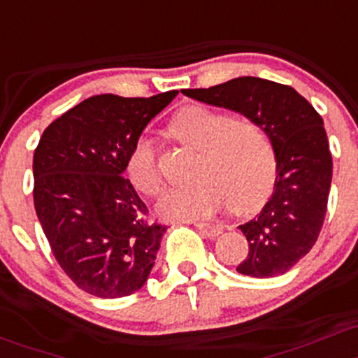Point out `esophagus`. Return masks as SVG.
Here are the masks:
<instances>
[{"mask_svg":"<svg viewBox=\"0 0 358 358\" xmlns=\"http://www.w3.org/2000/svg\"><path fill=\"white\" fill-rule=\"evenodd\" d=\"M196 229H198L199 232H201L203 236H206V237H217V236H220L222 232H224V227H222V225L205 224V222H199V224H196Z\"/></svg>","mask_w":358,"mask_h":358,"instance_id":"esophagus-1","label":"esophagus"}]
</instances>
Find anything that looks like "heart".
I'll return each instance as SVG.
<instances>
[{
    "mask_svg": "<svg viewBox=\"0 0 358 358\" xmlns=\"http://www.w3.org/2000/svg\"><path fill=\"white\" fill-rule=\"evenodd\" d=\"M169 133L198 152L191 186L162 194L157 211L165 220L208 218L232 206L248 213L264 201L275 179V152L266 131L249 117H229L203 106L184 107L169 124ZM126 172L140 193L157 196L162 174L155 147L147 136L134 140Z\"/></svg>",
    "mask_w": 358,
    "mask_h": 358,
    "instance_id": "b5f03b06",
    "label": "heart"
}]
</instances>
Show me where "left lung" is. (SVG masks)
Segmentation results:
<instances>
[{
  "label": "left lung",
  "mask_w": 358,
  "mask_h": 358,
  "mask_svg": "<svg viewBox=\"0 0 358 358\" xmlns=\"http://www.w3.org/2000/svg\"><path fill=\"white\" fill-rule=\"evenodd\" d=\"M182 94L236 110L266 131L275 152V186L263 210L239 225L249 252L237 271L256 278L283 275L313 249L324 222L333 160L321 116L292 87L256 76Z\"/></svg>",
  "instance_id": "1"
}]
</instances>
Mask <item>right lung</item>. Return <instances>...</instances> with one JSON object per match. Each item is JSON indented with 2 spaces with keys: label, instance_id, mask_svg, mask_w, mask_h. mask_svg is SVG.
<instances>
[{
  "label": "right lung",
  "instance_id": "add662e5",
  "mask_svg": "<svg viewBox=\"0 0 358 358\" xmlns=\"http://www.w3.org/2000/svg\"><path fill=\"white\" fill-rule=\"evenodd\" d=\"M178 92L150 99L94 95L57 117L34 153V205L52 255L87 294L140 290L165 227L122 178L131 145Z\"/></svg>",
  "mask_w": 358,
  "mask_h": 358
}]
</instances>
